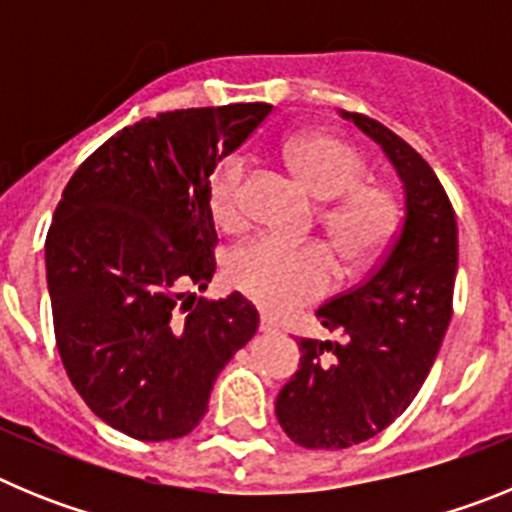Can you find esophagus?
<instances>
[{"mask_svg":"<svg viewBox=\"0 0 512 512\" xmlns=\"http://www.w3.org/2000/svg\"><path fill=\"white\" fill-rule=\"evenodd\" d=\"M259 330H261V333H277L279 325L274 323V320H271L269 315H261V320H259Z\"/></svg>","mask_w":512,"mask_h":512,"instance_id":"34e87169","label":"esophagus"}]
</instances>
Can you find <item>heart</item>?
Returning a JSON list of instances; mask_svg holds the SVG:
<instances>
[{"mask_svg": "<svg viewBox=\"0 0 512 512\" xmlns=\"http://www.w3.org/2000/svg\"><path fill=\"white\" fill-rule=\"evenodd\" d=\"M297 182L323 207V228L348 269H359L390 241L397 225V202L382 184L361 182L364 161L354 148L328 133H302L284 148ZM243 164L230 158L210 179V205L217 223H241ZM235 289L269 312H289L318 300L338 277L333 253L323 243L284 246L259 238L228 261Z\"/></svg>", "mask_w": 512, "mask_h": 512, "instance_id": "heart-1", "label": "heart"}]
</instances>
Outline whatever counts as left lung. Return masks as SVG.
I'll return each mask as SVG.
<instances>
[{"mask_svg":"<svg viewBox=\"0 0 512 512\" xmlns=\"http://www.w3.org/2000/svg\"><path fill=\"white\" fill-rule=\"evenodd\" d=\"M395 166L402 225L359 287L315 315L338 341H300V369L277 395V420L305 449H348L384 431L423 387L451 320L456 215L438 176L382 122L343 112Z\"/></svg>","mask_w":512,"mask_h":512,"instance_id":"left-lung-1","label":"left lung"}]
</instances>
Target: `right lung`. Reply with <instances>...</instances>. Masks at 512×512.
Masks as SVG:
<instances>
[{
    "instance_id": "obj_1",
    "label": "right lung",
    "mask_w": 512,
    "mask_h": 512,
    "mask_svg": "<svg viewBox=\"0 0 512 512\" xmlns=\"http://www.w3.org/2000/svg\"><path fill=\"white\" fill-rule=\"evenodd\" d=\"M271 104L161 112L122 128L76 169L45 238L66 374L92 413L138 441L182 438L259 328L241 292L207 300L217 233L210 174Z\"/></svg>"
}]
</instances>
